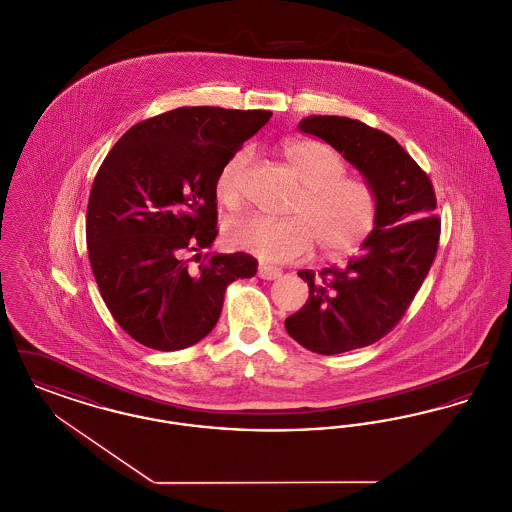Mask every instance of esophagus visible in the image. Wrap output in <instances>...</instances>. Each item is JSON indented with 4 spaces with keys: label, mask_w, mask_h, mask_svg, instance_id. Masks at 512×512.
<instances>
[{
    "label": "esophagus",
    "mask_w": 512,
    "mask_h": 512,
    "mask_svg": "<svg viewBox=\"0 0 512 512\" xmlns=\"http://www.w3.org/2000/svg\"><path fill=\"white\" fill-rule=\"evenodd\" d=\"M259 276H261L263 280H276V278L282 276V270L276 267H268V265H261V267H259Z\"/></svg>",
    "instance_id": "esophagus-1"
}]
</instances>
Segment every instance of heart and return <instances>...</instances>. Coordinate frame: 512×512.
<instances>
[{"label": "heart", "instance_id": "obj_1", "mask_svg": "<svg viewBox=\"0 0 512 512\" xmlns=\"http://www.w3.org/2000/svg\"><path fill=\"white\" fill-rule=\"evenodd\" d=\"M282 155L303 186L290 209L292 219L240 217L224 226L226 244L270 263H290L311 253L315 240L322 253L338 257L357 251L374 232L380 201L376 190L347 174L336 149L313 140H290ZM251 151H236L220 169L215 194L220 205L236 209L244 199Z\"/></svg>", "mask_w": 512, "mask_h": 512}]
</instances>
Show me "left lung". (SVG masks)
I'll list each match as a JSON object with an SVG mask.
<instances>
[{"instance_id":"obj_1","label":"left lung","mask_w":512,"mask_h":512,"mask_svg":"<svg viewBox=\"0 0 512 512\" xmlns=\"http://www.w3.org/2000/svg\"><path fill=\"white\" fill-rule=\"evenodd\" d=\"M299 130L340 151L380 201L361 255L345 267L297 272L309 299L286 318V330L313 353L338 355L384 338L403 318L436 259L441 220L428 174L390 134L326 115L303 119Z\"/></svg>"}]
</instances>
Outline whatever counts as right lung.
I'll list each match as a JSON object with an SVG mask.
<instances>
[{
	"instance_id": "obj_1",
	"label": "right lung",
	"mask_w": 512,
	"mask_h": 512,
	"mask_svg": "<svg viewBox=\"0 0 512 512\" xmlns=\"http://www.w3.org/2000/svg\"><path fill=\"white\" fill-rule=\"evenodd\" d=\"M270 111L178 107L134 124L92 184L86 244L99 293L122 330L178 351L217 324L230 282L251 278L247 253L205 255L217 230L215 184L224 163ZM195 251L200 265L185 257Z\"/></svg>"
}]
</instances>
